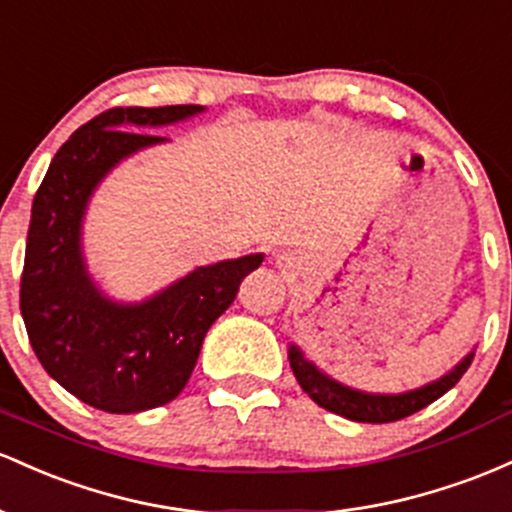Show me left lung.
Instances as JSON below:
<instances>
[{"label":"left lung","instance_id":"1","mask_svg":"<svg viewBox=\"0 0 512 512\" xmlns=\"http://www.w3.org/2000/svg\"><path fill=\"white\" fill-rule=\"evenodd\" d=\"M287 358H290V367L292 372H295L300 387L309 394V399L317 401L321 409L338 413V416L350 418V421L358 423H392L411 416V413L426 409L428 404H433V401L440 399L442 394L450 392V389L462 380L467 367L472 365L474 353H469L462 363L452 367V370L447 372V375H442L440 380L404 394H367L358 392V389H350L346 384L324 375L319 367H314V363L304 360L302 350L297 346H290Z\"/></svg>","mask_w":512,"mask_h":512}]
</instances>
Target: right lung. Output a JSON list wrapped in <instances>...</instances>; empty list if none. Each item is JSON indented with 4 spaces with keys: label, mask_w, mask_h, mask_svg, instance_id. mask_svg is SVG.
Masks as SVG:
<instances>
[{
    "label": "right lung",
    "mask_w": 512,
    "mask_h": 512,
    "mask_svg": "<svg viewBox=\"0 0 512 512\" xmlns=\"http://www.w3.org/2000/svg\"><path fill=\"white\" fill-rule=\"evenodd\" d=\"M200 111L193 103L108 108L57 149L33 198L21 317L45 372L94 409L137 413L176 399L212 321L263 261L251 254L200 266L140 304L111 302L86 273L82 220L94 188L120 159L166 140L123 128H157Z\"/></svg>",
    "instance_id": "add662e5"
}]
</instances>
